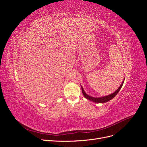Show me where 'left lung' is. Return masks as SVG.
Listing matches in <instances>:
<instances>
[{"mask_svg":"<svg viewBox=\"0 0 147 147\" xmlns=\"http://www.w3.org/2000/svg\"><path fill=\"white\" fill-rule=\"evenodd\" d=\"M123 82H124V81H123V82L122 83V84L120 85V87H119V88L115 92H113V94H111L110 95H109V96H105V97H100V98H96V97H91L90 96H88V95H87V94H86L82 88V86H81V89H82V94L84 95V96L89 100L90 101H92L93 102H98V103H104V102H107L109 101V100H111L112 98H113L117 94V93L119 92L120 90L121 89L122 85L123 84Z\"/></svg>","mask_w":147,"mask_h":147,"instance_id":"8db88e82","label":"left lung"}]
</instances>
